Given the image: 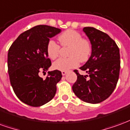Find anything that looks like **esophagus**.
Returning a JSON list of instances; mask_svg holds the SVG:
<instances>
[{"label": "esophagus", "instance_id": "1", "mask_svg": "<svg viewBox=\"0 0 130 130\" xmlns=\"http://www.w3.org/2000/svg\"><path fill=\"white\" fill-rule=\"evenodd\" d=\"M61 73H62V76H65V74H67V72H66V71H62V72H61Z\"/></svg>", "mask_w": 130, "mask_h": 130}]
</instances>
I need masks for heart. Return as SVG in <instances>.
I'll list each match as a JSON object with an SVG mask.
<instances>
[{"mask_svg": "<svg viewBox=\"0 0 130 130\" xmlns=\"http://www.w3.org/2000/svg\"><path fill=\"white\" fill-rule=\"evenodd\" d=\"M62 47H69L68 58H60L53 65L55 70L68 71L76 68L79 60L85 62L91 53V45L88 40L82 38V35L73 30H68L58 37ZM46 51L48 56L52 60L56 59L60 54V46L54 40L48 42Z\"/></svg>", "mask_w": 130, "mask_h": 130, "instance_id": "obj_1", "label": "heart"}]
</instances>
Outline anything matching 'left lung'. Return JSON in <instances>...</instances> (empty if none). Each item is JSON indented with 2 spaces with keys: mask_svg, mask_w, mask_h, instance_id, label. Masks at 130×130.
Here are the masks:
<instances>
[{
  "mask_svg": "<svg viewBox=\"0 0 130 130\" xmlns=\"http://www.w3.org/2000/svg\"><path fill=\"white\" fill-rule=\"evenodd\" d=\"M83 30L90 40L92 53L80 69L88 75H81L78 70H74L77 79L72 86V90L84 102L100 103L111 95L118 81L120 68L119 48L105 32L93 27H85Z\"/></svg>",
  "mask_w": 130,
  "mask_h": 130,
  "instance_id": "1",
  "label": "left lung"
}]
</instances>
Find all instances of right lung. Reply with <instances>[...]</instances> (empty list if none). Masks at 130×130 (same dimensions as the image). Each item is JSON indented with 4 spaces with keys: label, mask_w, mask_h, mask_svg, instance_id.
<instances>
[{
    "label": "right lung",
    "mask_w": 130,
    "mask_h": 130,
    "mask_svg": "<svg viewBox=\"0 0 130 130\" xmlns=\"http://www.w3.org/2000/svg\"><path fill=\"white\" fill-rule=\"evenodd\" d=\"M60 31L55 27L36 26L21 33L8 50L11 86L17 98L29 106H42L56 95L57 83L62 78L61 72H48L45 79L39 73L47 71L51 65L46 47L49 39Z\"/></svg>",
    "instance_id": "right-lung-1"
}]
</instances>
